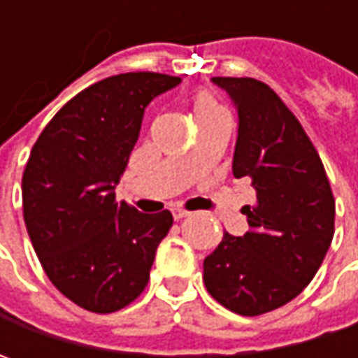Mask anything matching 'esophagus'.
Wrapping results in <instances>:
<instances>
[{"label": "esophagus", "mask_w": 358, "mask_h": 358, "mask_svg": "<svg viewBox=\"0 0 358 358\" xmlns=\"http://www.w3.org/2000/svg\"><path fill=\"white\" fill-rule=\"evenodd\" d=\"M171 213H173V219H177V221H179V219L187 217V215H189V211H185V209H173Z\"/></svg>", "instance_id": "34e87169"}]
</instances>
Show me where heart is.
<instances>
[{
	"instance_id": "obj_1",
	"label": "heart",
	"mask_w": 358,
	"mask_h": 358,
	"mask_svg": "<svg viewBox=\"0 0 358 358\" xmlns=\"http://www.w3.org/2000/svg\"><path fill=\"white\" fill-rule=\"evenodd\" d=\"M193 117L195 121H199V119L205 117H211L215 113H219V111H223L221 109V105L215 101L213 97L209 95V93H205V91H199V93H195L193 95Z\"/></svg>"
}]
</instances>
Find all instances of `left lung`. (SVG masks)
I'll return each instance as SVG.
<instances>
[{
	"mask_svg": "<svg viewBox=\"0 0 358 358\" xmlns=\"http://www.w3.org/2000/svg\"><path fill=\"white\" fill-rule=\"evenodd\" d=\"M237 109L233 175L249 179L251 231L223 241L203 261L215 301L255 317L293 301L315 277L335 233V199L321 157L279 95L253 77H213Z\"/></svg>",
	"mask_w": 358,
	"mask_h": 358,
	"instance_id": "left-lung-1",
	"label": "left lung"
}]
</instances>
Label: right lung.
<instances>
[{
	"instance_id": "1",
	"label": "right lung",
	"mask_w": 358,
	"mask_h": 358,
	"mask_svg": "<svg viewBox=\"0 0 358 358\" xmlns=\"http://www.w3.org/2000/svg\"><path fill=\"white\" fill-rule=\"evenodd\" d=\"M181 77H107L65 103L35 141L21 179L23 219L49 281L91 313H115L143 293L169 211L115 201L145 107Z\"/></svg>"
}]
</instances>
